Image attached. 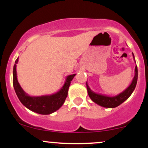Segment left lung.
Segmentation results:
<instances>
[{
  "instance_id": "left-lung-1",
  "label": "left lung",
  "mask_w": 148,
  "mask_h": 148,
  "mask_svg": "<svg viewBox=\"0 0 148 148\" xmlns=\"http://www.w3.org/2000/svg\"><path fill=\"white\" fill-rule=\"evenodd\" d=\"M133 55L134 60L135 61V58H134V55L132 53ZM136 62V61H135ZM135 74H134V77L132 82L129 86V87L125 89L123 92H122L120 94L117 95L115 96L110 97L103 95L97 94V93L93 92L90 88L88 86V84L86 83V87H87L88 94L89 95L90 98L96 103L97 104L99 105V106L105 107V108H115V107L118 106L119 105L123 103L125 100H127L132 94L134 89H135L136 86L137 84V80H138V69H137V66L135 67Z\"/></svg>"
}]
</instances>
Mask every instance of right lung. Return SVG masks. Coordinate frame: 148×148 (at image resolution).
I'll return each mask as SVG.
<instances>
[{
	"instance_id": "1",
	"label": "right lung",
	"mask_w": 148,
	"mask_h": 148,
	"mask_svg": "<svg viewBox=\"0 0 148 148\" xmlns=\"http://www.w3.org/2000/svg\"><path fill=\"white\" fill-rule=\"evenodd\" d=\"M18 61V58L15 61L13 68V86L15 92L22 104L30 111L42 115L51 114L58 110L65 101L71 81L74 79L76 74L67 76L63 86L60 90L54 94L37 97L30 96L22 89L18 82L16 70Z\"/></svg>"
}]
</instances>
